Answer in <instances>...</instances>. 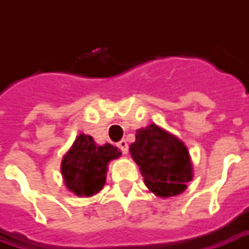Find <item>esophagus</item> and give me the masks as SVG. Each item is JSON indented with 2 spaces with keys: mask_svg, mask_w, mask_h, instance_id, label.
Returning a JSON list of instances; mask_svg holds the SVG:
<instances>
[{
  "mask_svg": "<svg viewBox=\"0 0 249 249\" xmlns=\"http://www.w3.org/2000/svg\"><path fill=\"white\" fill-rule=\"evenodd\" d=\"M117 146H119V149L123 152L124 155H126V153H128V142H126L125 140L119 141V142H117Z\"/></svg>",
  "mask_w": 249,
  "mask_h": 249,
  "instance_id": "34e87169",
  "label": "esophagus"
}]
</instances>
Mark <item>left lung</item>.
Masks as SVG:
<instances>
[{
  "label": "left lung",
  "instance_id": "left-lung-1",
  "mask_svg": "<svg viewBox=\"0 0 249 249\" xmlns=\"http://www.w3.org/2000/svg\"><path fill=\"white\" fill-rule=\"evenodd\" d=\"M129 151L140 167L145 185L160 197L181 193L192 178V164L185 145L156 124L137 130Z\"/></svg>",
  "mask_w": 249,
  "mask_h": 249
}]
</instances>
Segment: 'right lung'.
Returning a JSON list of instances; mask_svg holds the SVG:
<instances>
[{
  "label": "right lung",
  "instance_id": "right-lung-1",
  "mask_svg": "<svg viewBox=\"0 0 249 249\" xmlns=\"http://www.w3.org/2000/svg\"><path fill=\"white\" fill-rule=\"evenodd\" d=\"M121 156L117 146H98L90 136L80 135L61 162V172L69 191L77 196H92L105 184L108 162Z\"/></svg>",
  "mask_w": 249,
  "mask_h": 249
}]
</instances>
